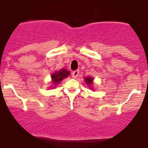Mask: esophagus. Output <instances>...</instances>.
<instances>
[{
    "mask_svg": "<svg viewBox=\"0 0 148 148\" xmlns=\"http://www.w3.org/2000/svg\"><path fill=\"white\" fill-rule=\"evenodd\" d=\"M79 74V70L73 71V73H72V76H73V78H76V77H78Z\"/></svg>",
    "mask_w": 148,
    "mask_h": 148,
    "instance_id": "34e87169",
    "label": "esophagus"
}]
</instances>
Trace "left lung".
<instances>
[{
	"instance_id": "left-lung-1",
	"label": "left lung",
	"mask_w": 148,
	"mask_h": 148,
	"mask_svg": "<svg viewBox=\"0 0 148 148\" xmlns=\"http://www.w3.org/2000/svg\"><path fill=\"white\" fill-rule=\"evenodd\" d=\"M92 78H86V82L87 83V85H89L90 86L91 84H92Z\"/></svg>"
}]
</instances>
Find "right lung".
Segmentation results:
<instances>
[{
	"label": "right lung",
	"instance_id": "obj_1",
	"mask_svg": "<svg viewBox=\"0 0 148 148\" xmlns=\"http://www.w3.org/2000/svg\"><path fill=\"white\" fill-rule=\"evenodd\" d=\"M69 75V72L65 69H62V70H60L59 72L53 73L52 75V79L53 82V84L56 85L57 83L60 82L64 78L67 77Z\"/></svg>",
	"mask_w": 148,
	"mask_h": 148
}]
</instances>
